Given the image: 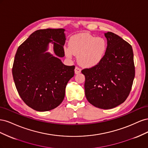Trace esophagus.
<instances>
[{"instance_id": "34e87169", "label": "esophagus", "mask_w": 148, "mask_h": 148, "mask_svg": "<svg viewBox=\"0 0 148 148\" xmlns=\"http://www.w3.org/2000/svg\"><path fill=\"white\" fill-rule=\"evenodd\" d=\"M81 71H82V70L79 68H78V67H77V66L75 67V74H78L79 73H81Z\"/></svg>"}]
</instances>
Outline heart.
Returning <instances> with one entry per match:
<instances>
[{"instance_id":"obj_1","label":"heart","mask_w":148,"mask_h":148,"mask_svg":"<svg viewBox=\"0 0 148 148\" xmlns=\"http://www.w3.org/2000/svg\"><path fill=\"white\" fill-rule=\"evenodd\" d=\"M107 49L105 39L87 33L73 35L69 40V46L64 49L65 56L72 60L77 56L78 63L86 68H91L101 63Z\"/></svg>"}]
</instances>
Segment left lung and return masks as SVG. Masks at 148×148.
I'll return each mask as SVG.
<instances>
[{
  "label": "left lung",
  "mask_w": 148,
  "mask_h": 148,
  "mask_svg": "<svg viewBox=\"0 0 148 148\" xmlns=\"http://www.w3.org/2000/svg\"><path fill=\"white\" fill-rule=\"evenodd\" d=\"M107 49L101 63L82 71L85 76V96L98 108L110 109L126 100L135 78L133 49L112 32L104 33Z\"/></svg>",
  "instance_id": "8db88e82"
}]
</instances>
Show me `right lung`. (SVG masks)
<instances>
[{"label":"right lung","mask_w":148,"mask_h":148,"mask_svg":"<svg viewBox=\"0 0 148 148\" xmlns=\"http://www.w3.org/2000/svg\"><path fill=\"white\" fill-rule=\"evenodd\" d=\"M65 29L34 31L18 48L12 68L16 88L25 104L44 112L56 108L63 101L65 88L74 76L75 66H67L64 57ZM53 44V56L48 51Z\"/></svg>","instance_id":"add662e5"}]
</instances>
